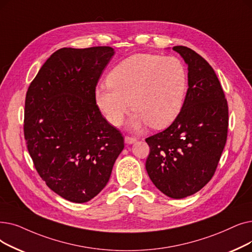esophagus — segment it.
Wrapping results in <instances>:
<instances>
[{
  "label": "esophagus",
  "instance_id": "obj_1",
  "mask_svg": "<svg viewBox=\"0 0 252 252\" xmlns=\"http://www.w3.org/2000/svg\"><path fill=\"white\" fill-rule=\"evenodd\" d=\"M137 141V139L135 137H128V136H126L125 137V142L127 144V145H130V144H134L135 142Z\"/></svg>",
  "mask_w": 252,
  "mask_h": 252
}]
</instances>
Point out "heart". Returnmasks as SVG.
<instances>
[{"label": "heart", "instance_id": "b5f03b06", "mask_svg": "<svg viewBox=\"0 0 252 252\" xmlns=\"http://www.w3.org/2000/svg\"><path fill=\"white\" fill-rule=\"evenodd\" d=\"M108 86L94 91V102L107 122L119 126L129 110L128 127L140 132L146 126L162 128L180 114L187 97L189 75L175 57L136 54L109 73Z\"/></svg>", "mask_w": 252, "mask_h": 252}]
</instances>
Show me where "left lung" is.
Returning a JSON list of instances; mask_svg holds the SVG:
<instances>
[{"label": "left lung", "mask_w": 252, "mask_h": 252, "mask_svg": "<svg viewBox=\"0 0 252 252\" xmlns=\"http://www.w3.org/2000/svg\"><path fill=\"white\" fill-rule=\"evenodd\" d=\"M172 49L188 64L189 90L173 124L146 139L145 167L163 194L183 199L202 189L215 173L226 142L228 108L211 65L189 47Z\"/></svg>", "instance_id": "1"}]
</instances>
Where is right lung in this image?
Returning a JSON list of instances; mask_svg holds the SVG:
<instances>
[{
    "mask_svg": "<svg viewBox=\"0 0 252 252\" xmlns=\"http://www.w3.org/2000/svg\"><path fill=\"white\" fill-rule=\"evenodd\" d=\"M109 46L61 48L32 81L25 104V138L47 187L73 203H85L109 181L125 147L94 102V91L114 56Z\"/></svg>",
    "mask_w": 252,
    "mask_h": 252,
    "instance_id": "add662e5",
    "label": "right lung"
}]
</instances>
